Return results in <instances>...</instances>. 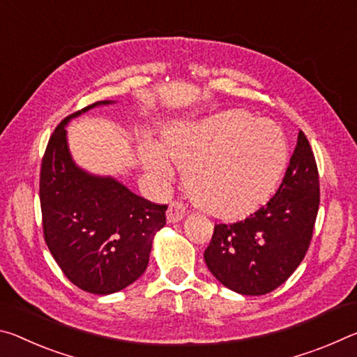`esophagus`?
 <instances>
[{
  "label": "esophagus",
  "instance_id": "1",
  "mask_svg": "<svg viewBox=\"0 0 357 357\" xmlns=\"http://www.w3.org/2000/svg\"><path fill=\"white\" fill-rule=\"evenodd\" d=\"M185 215V207L180 201H172L167 207V221L169 223H178Z\"/></svg>",
  "mask_w": 357,
  "mask_h": 357
}]
</instances>
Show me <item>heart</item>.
<instances>
[{
    "mask_svg": "<svg viewBox=\"0 0 357 357\" xmlns=\"http://www.w3.org/2000/svg\"><path fill=\"white\" fill-rule=\"evenodd\" d=\"M161 145L145 142L142 156L158 182L174 177L173 160L185 169L191 201L213 217L250 212L275 188L288 161L286 139L266 119L227 112L171 128Z\"/></svg>",
    "mask_w": 357,
    "mask_h": 357,
    "instance_id": "heart-1",
    "label": "heart"
}]
</instances>
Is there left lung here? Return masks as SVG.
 Listing matches in <instances>:
<instances>
[{
  "instance_id": "1",
  "label": "left lung",
  "mask_w": 357,
  "mask_h": 357,
  "mask_svg": "<svg viewBox=\"0 0 357 357\" xmlns=\"http://www.w3.org/2000/svg\"><path fill=\"white\" fill-rule=\"evenodd\" d=\"M319 175L305 134L297 136L283 182L266 206L236 223H217L204 259L226 288L262 296L289 278L310 247Z\"/></svg>"
}]
</instances>
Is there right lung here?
<instances>
[{"mask_svg": "<svg viewBox=\"0 0 357 357\" xmlns=\"http://www.w3.org/2000/svg\"><path fill=\"white\" fill-rule=\"evenodd\" d=\"M55 128L40 162L39 199L44 241L64 275L93 294H112L142 275L155 234L166 225L167 206L134 195L110 177L75 166L64 126Z\"/></svg>", "mask_w": 357, "mask_h": 357, "instance_id": "1", "label": "right lung"}]
</instances>
